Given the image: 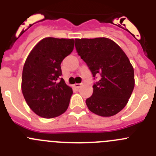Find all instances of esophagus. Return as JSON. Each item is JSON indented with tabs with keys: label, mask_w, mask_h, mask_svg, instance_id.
<instances>
[{
	"label": "esophagus",
	"mask_w": 156,
	"mask_h": 156,
	"mask_svg": "<svg viewBox=\"0 0 156 156\" xmlns=\"http://www.w3.org/2000/svg\"><path fill=\"white\" fill-rule=\"evenodd\" d=\"M73 86H74V87H76V88H77V89H78V88H80L81 87V83H75Z\"/></svg>",
	"instance_id": "34e87169"
}]
</instances>
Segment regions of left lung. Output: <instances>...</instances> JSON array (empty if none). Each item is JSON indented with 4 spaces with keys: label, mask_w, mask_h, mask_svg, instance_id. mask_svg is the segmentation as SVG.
Listing matches in <instances>:
<instances>
[{
    "label": "left lung",
    "mask_w": 156,
    "mask_h": 156,
    "mask_svg": "<svg viewBox=\"0 0 156 156\" xmlns=\"http://www.w3.org/2000/svg\"><path fill=\"white\" fill-rule=\"evenodd\" d=\"M78 55L86 62L94 80L93 94L86 100L90 111L112 116L124 108L134 87V72L119 45L105 37L75 39Z\"/></svg>",
    "instance_id": "obj_1"
}]
</instances>
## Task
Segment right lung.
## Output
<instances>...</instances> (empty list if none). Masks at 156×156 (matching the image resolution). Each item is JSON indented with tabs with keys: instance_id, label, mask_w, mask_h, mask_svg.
Returning a JSON list of instances; mask_svg holds the SVG:
<instances>
[{
	"instance_id": "add662e5",
	"label": "right lung",
	"mask_w": 156,
	"mask_h": 156,
	"mask_svg": "<svg viewBox=\"0 0 156 156\" xmlns=\"http://www.w3.org/2000/svg\"><path fill=\"white\" fill-rule=\"evenodd\" d=\"M73 39L47 37L31 51L23 69L22 91L33 111L43 118L64 113L73 94L61 78V63L71 54Z\"/></svg>"
}]
</instances>
